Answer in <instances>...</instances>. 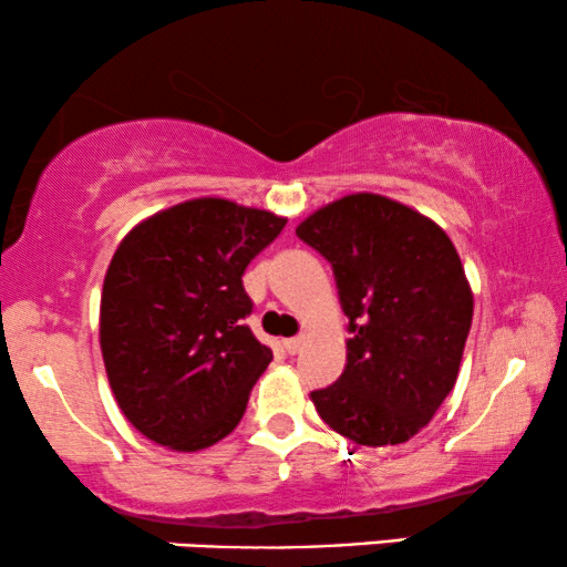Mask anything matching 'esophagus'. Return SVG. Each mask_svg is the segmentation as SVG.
I'll use <instances>...</instances> for the list:
<instances>
[{"instance_id":"1","label":"esophagus","mask_w":567,"mask_h":567,"mask_svg":"<svg viewBox=\"0 0 567 567\" xmlns=\"http://www.w3.org/2000/svg\"><path fill=\"white\" fill-rule=\"evenodd\" d=\"M305 341H307V336H305V333H299V336H293V338H286V341H284V349L289 351V354H299L301 347H305Z\"/></svg>"}]
</instances>
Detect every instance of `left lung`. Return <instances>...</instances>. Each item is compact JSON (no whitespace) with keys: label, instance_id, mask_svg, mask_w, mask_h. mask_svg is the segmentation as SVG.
Returning a JSON list of instances; mask_svg holds the SVG:
<instances>
[{"label":"left lung","instance_id":"left-lung-1","mask_svg":"<svg viewBox=\"0 0 567 567\" xmlns=\"http://www.w3.org/2000/svg\"><path fill=\"white\" fill-rule=\"evenodd\" d=\"M297 237L333 266L351 333L341 378L310 393L315 409L357 445L406 443L453 391L472 328L474 293L453 241L372 193L315 210Z\"/></svg>","mask_w":567,"mask_h":567}]
</instances>
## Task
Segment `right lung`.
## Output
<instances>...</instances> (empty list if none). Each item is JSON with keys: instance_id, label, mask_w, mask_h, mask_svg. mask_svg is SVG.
<instances>
[{"instance_id": "obj_1", "label": "right lung", "mask_w": 567, "mask_h": 567, "mask_svg": "<svg viewBox=\"0 0 567 567\" xmlns=\"http://www.w3.org/2000/svg\"><path fill=\"white\" fill-rule=\"evenodd\" d=\"M286 226L270 210L197 197L140 220L101 293V354L130 424L193 453L224 440L274 351L245 326L241 276Z\"/></svg>"}]
</instances>
